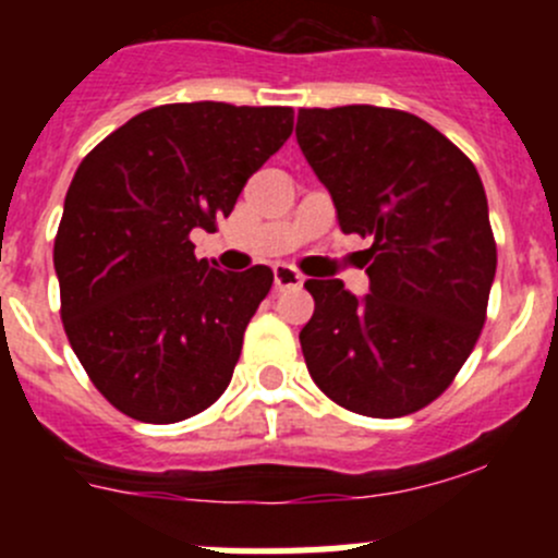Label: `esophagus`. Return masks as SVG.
<instances>
[{
  "mask_svg": "<svg viewBox=\"0 0 558 558\" xmlns=\"http://www.w3.org/2000/svg\"><path fill=\"white\" fill-rule=\"evenodd\" d=\"M272 275H275V289L278 291L300 289V286L305 283V278H302L294 267H289V264H275Z\"/></svg>",
  "mask_w": 558,
  "mask_h": 558,
  "instance_id": "1",
  "label": "esophagus"
}]
</instances>
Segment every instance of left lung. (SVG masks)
<instances>
[{
	"label": "left lung",
	"instance_id": "obj_1",
	"mask_svg": "<svg viewBox=\"0 0 558 558\" xmlns=\"http://www.w3.org/2000/svg\"><path fill=\"white\" fill-rule=\"evenodd\" d=\"M296 143L342 232L373 240L367 296L305 283L311 378L351 413H415L453 384L486 324L497 243L481 174L446 134L391 107H302Z\"/></svg>",
	"mask_w": 558,
	"mask_h": 558
}]
</instances>
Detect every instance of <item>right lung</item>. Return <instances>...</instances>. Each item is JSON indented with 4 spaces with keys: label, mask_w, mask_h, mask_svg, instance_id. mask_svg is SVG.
Listing matches in <instances>:
<instances>
[{
    "label": "right lung",
    "mask_w": 558,
    "mask_h": 558,
    "mask_svg": "<svg viewBox=\"0 0 558 558\" xmlns=\"http://www.w3.org/2000/svg\"><path fill=\"white\" fill-rule=\"evenodd\" d=\"M294 132L291 107L180 102L140 112L81 161L53 243L61 320L99 393L143 424L210 408L232 380L272 269L194 256Z\"/></svg>",
    "instance_id": "right-lung-1"
}]
</instances>
